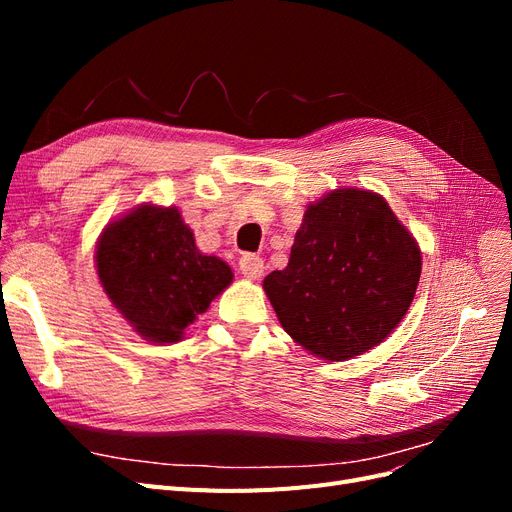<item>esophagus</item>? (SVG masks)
Masks as SVG:
<instances>
[{"label":"esophagus","mask_w":512,"mask_h":512,"mask_svg":"<svg viewBox=\"0 0 512 512\" xmlns=\"http://www.w3.org/2000/svg\"><path fill=\"white\" fill-rule=\"evenodd\" d=\"M239 271L247 280H258V277L265 273V262L256 254H245L239 260Z\"/></svg>","instance_id":"1"}]
</instances>
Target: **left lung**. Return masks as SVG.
Segmentation results:
<instances>
[{"instance_id":"8db88e82","label":"left lung","mask_w":512,"mask_h":512,"mask_svg":"<svg viewBox=\"0 0 512 512\" xmlns=\"http://www.w3.org/2000/svg\"><path fill=\"white\" fill-rule=\"evenodd\" d=\"M421 280V250L386 200L339 188L309 205L288 267L262 288L284 331L324 361H346L384 342Z\"/></svg>"}]
</instances>
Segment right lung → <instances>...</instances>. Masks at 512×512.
I'll use <instances>...</instances> for the list:
<instances>
[{
	"mask_svg": "<svg viewBox=\"0 0 512 512\" xmlns=\"http://www.w3.org/2000/svg\"><path fill=\"white\" fill-rule=\"evenodd\" d=\"M106 297L130 327L153 344H175L232 284L218 256L196 247L177 207L138 205L106 224L96 245Z\"/></svg>",
	"mask_w": 512,
	"mask_h": 512,
	"instance_id": "1",
	"label": "right lung"
}]
</instances>
